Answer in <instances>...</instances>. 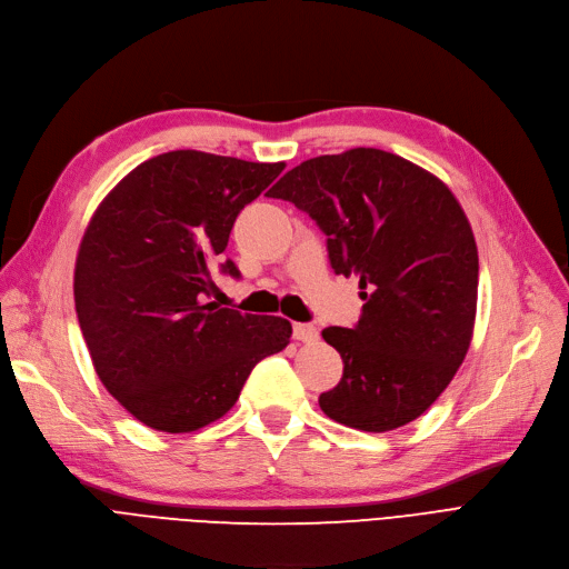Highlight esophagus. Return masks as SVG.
Returning <instances> with one entry per match:
<instances>
[{"label":"esophagus","mask_w":569,"mask_h":569,"mask_svg":"<svg viewBox=\"0 0 569 569\" xmlns=\"http://www.w3.org/2000/svg\"><path fill=\"white\" fill-rule=\"evenodd\" d=\"M293 338L301 340V343H317L320 338V331L312 325H293Z\"/></svg>","instance_id":"34e87169"}]
</instances>
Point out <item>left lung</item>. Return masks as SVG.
I'll return each mask as SVG.
<instances>
[{"instance_id": "obj_1", "label": "left lung", "mask_w": 569, "mask_h": 569, "mask_svg": "<svg viewBox=\"0 0 569 569\" xmlns=\"http://www.w3.org/2000/svg\"><path fill=\"white\" fill-rule=\"evenodd\" d=\"M268 196L308 212L336 276L359 278L357 327L322 331L346 363L320 395L325 416L376 435L413 422L473 336L479 249L458 198L437 174L371 147L310 158Z\"/></svg>"}]
</instances>
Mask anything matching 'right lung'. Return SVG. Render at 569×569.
I'll return each mask as SVG.
<instances>
[{"mask_svg": "<svg viewBox=\"0 0 569 569\" xmlns=\"http://www.w3.org/2000/svg\"><path fill=\"white\" fill-rule=\"evenodd\" d=\"M282 170L168 151L130 170L90 217L74 266L79 327L107 392L142 425L187 435L219 420L257 363L289 346L284 317L206 299L236 217ZM223 270L240 276L233 261Z\"/></svg>", "mask_w": 569, "mask_h": 569, "instance_id": "obj_1", "label": "right lung"}]
</instances>
